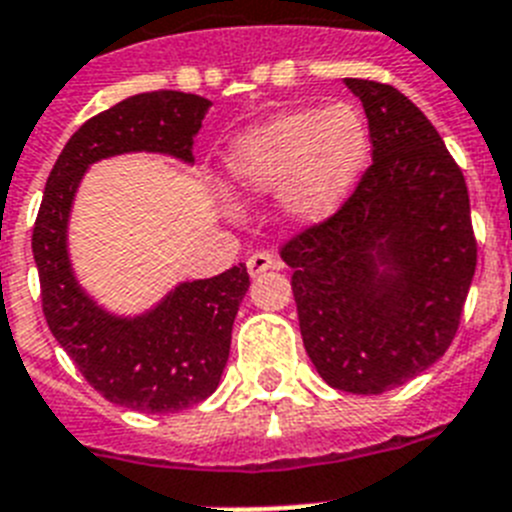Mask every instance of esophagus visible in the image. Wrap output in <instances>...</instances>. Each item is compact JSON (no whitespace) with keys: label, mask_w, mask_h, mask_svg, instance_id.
<instances>
[{"label":"esophagus","mask_w":512,"mask_h":512,"mask_svg":"<svg viewBox=\"0 0 512 512\" xmlns=\"http://www.w3.org/2000/svg\"><path fill=\"white\" fill-rule=\"evenodd\" d=\"M278 268H281V260H278L276 255H270V252H252L247 260V270L252 278L265 273V270H278Z\"/></svg>","instance_id":"1"}]
</instances>
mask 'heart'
Masks as SVG:
<instances>
[{"label":"heart","instance_id":"1","mask_svg":"<svg viewBox=\"0 0 512 512\" xmlns=\"http://www.w3.org/2000/svg\"><path fill=\"white\" fill-rule=\"evenodd\" d=\"M369 156V130L351 103L291 109L249 127L223 156L234 195L281 192V210L296 223H320L346 203Z\"/></svg>","mask_w":512,"mask_h":512}]
</instances>
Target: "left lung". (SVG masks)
I'll return each mask as SVG.
<instances>
[{
	"mask_svg": "<svg viewBox=\"0 0 512 512\" xmlns=\"http://www.w3.org/2000/svg\"><path fill=\"white\" fill-rule=\"evenodd\" d=\"M372 166L336 216L283 244L304 349L330 388L377 395L453 343L476 270L466 179L416 103L346 77Z\"/></svg>",
	"mask_w": 512,
	"mask_h": 512,
	"instance_id": "8db88e82",
	"label": "left lung"
}]
</instances>
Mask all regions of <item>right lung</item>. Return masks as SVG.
<instances>
[{
  "label": "right lung",
  "instance_id": "right-lung-1",
  "mask_svg": "<svg viewBox=\"0 0 512 512\" xmlns=\"http://www.w3.org/2000/svg\"><path fill=\"white\" fill-rule=\"evenodd\" d=\"M210 101L153 90L101 111L67 140L33 229V257L49 330L106 401L145 414H174L205 401L229 362L231 328L249 276L234 265L221 276L184 281L143 315L106 312L77 283L67 229L85 171L122 153H163L192 163V145Z\"/></svg>",
  "mask_w": 512,
  "mask_h": 512
}]
</instances>
